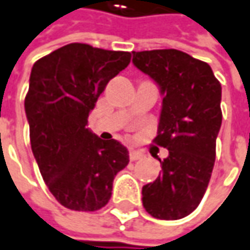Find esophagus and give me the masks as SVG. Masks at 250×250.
Here are the masks:
<instances>
[{
	"label": "esophagus",
	"instance_id": "esophagus-1",
	"mask_svg": "<svg viewBox=\"0 0 250 250\" xmlns=\"http://www.w3.org/2000/svg\"><path fill=\"white\" fill-rule=\"evenodd\" d=\"M142 156L141 152L135 151V149H130V160H138Z\"/></svg>",
	"mask_w": 250,
	"mask_h": 250
}]
</instances>
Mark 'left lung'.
Segmentation results:
<instances>
[{
  "mask_svg": "<svg viewBox=\"0 0 250 250\" xmlns=\"http://www.w3.org/2000/svg\"><path fill=\"white\" fill-rule=\"evenodd\" d=\"M133 63L163 97L155 144L168 151L162 173L142 187L152 217L178 220L198 208L210 181L221 127V84L206 62L178 49L133 52Z\"/></svg>",
  "mask_w": 250,
  "mask_h": 250,
  "instance_id": "obj_1",
  "label": "left lung"
}]
</instances>
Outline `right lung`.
I'll list each match as a JSON object with an SVG mask.
<instances>
[{
  "mask_svg": "<svg viewBox=\"0 0 250 250\" xmlns=\"http://www.w3.org/2000/svg\"><path fill=\"white\" fill-rule=\"evenodd\" d=\"M130 59V52L73 42L33 65L24 98L31 151L48 189L70 210L104 208L113 178L128 165L125 145L101 140L87 123L109 80Z\"/></svg>",
  "mask_w": 250,
  "mask_h": 250,
  "instance_id": "right-lung-1",
  "label": "right lung"
}]
</instances>
